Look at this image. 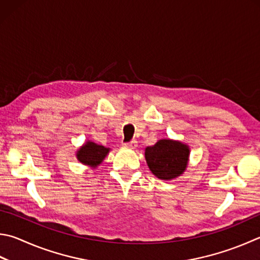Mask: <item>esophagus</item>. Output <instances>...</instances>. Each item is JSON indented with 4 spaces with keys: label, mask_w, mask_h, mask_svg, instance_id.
I'll return each mask as SVG.
<instances>
[{
    "label": "esophagus",
    "mask_w": 260,
    "mask_h": 260,
    "mask_svg": "<svg viewBox=\"0 0 260 260\" xmlns=\"http://www.w3.org/2000/svg\"><path fill=\"white\" fill-rule=\"evenodd\" d=\"M125 145L128 146V148H131V149H135L136 146H138V141H136V140H132V141H129V142L125 143Z\"/></svg>",
    "instance_id": "1"
}]
</instances>
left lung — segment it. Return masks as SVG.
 I'll use <instances>...</instances> for the list:
<instances>
[{"label":"left lung","mask_w":260,"mask_h":260,"mask_svg":"<svg viewBox=\"0 0 260 260\" xmlns=\"http://www.w3.org/2000/svg\"><path fill=\"white\" fill-rule=\"evenodd\" d=\"M190 149L178 141L159 140L145 149L146 164L153 175L160 179H172L185 171Z\"/></svg>","instance_id":"1"}]
</instances>
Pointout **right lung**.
Segmentation results:
<instances>
[{
	"label": "right lung",
	"mask_w": 260,
	"mask_h": 260,
	"mask_svg": "<svg viewBox=\"0 0 260 260\" xmlns=\"http://www.w3.org/2000/svg\"><path fill=\"white\" fill-rule=\"evenodd\" d=\"M109 152V149L103 145H99L94 142L85 143L77 152V158L84 165L91 167H96L102 162L106 155Z\"/></svg>",
	"instance_id": "add662e5"
}]
</instances>
